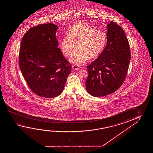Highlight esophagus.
<instances>
[{
  "label": "esophagus",
  "mask_w": 153,
  "mask_h": 153,
  "mask_svg": "<svg viewBox=\"0 0 153 153\" xmlns=\"http://www.w3.org/2000/svg\"><path fill=\"white\" fill-rule=\"evenodd\" d=\"M72 69L73 70H78L79 66L78 65H72Z\"/></svg>",
  "instance_id": "esophagus-1"
}]
</instances>
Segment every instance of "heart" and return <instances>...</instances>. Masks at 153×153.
<instances>
[{
    "instance_id": "heart-1",
    "label": "heart",
    "mask_w": 153,
    "mask_h": 153,
    "mask_svg": "<svg viewBox=\"0 0 153 153\" xmlns=\"http://www.w3.org/2000/svg\"><path fill=\"white\" fill-rule=\"evenodd\" d=\"M107 40V35L102 31L87 25H77L63 38L61 49L65 56L70 57L77 45V49L70 61L78 65L86 62L88 59L98 58L105 48Z\"/></svg>"
}]
</instances>
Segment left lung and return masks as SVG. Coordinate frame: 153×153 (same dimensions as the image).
<instances>
[{
    "label": "left lung",
    "instance_id": "left-lung-1",
    "mask_svg": "<svg viewBox=\"0 0 153 153\" xmlns=\"http://www.w3.org/2000/svg\"><path fill=\"white\" fill-rule=\"evenodd\" d=\"M107 45L97 59L87 66L85 85L95 97L111 94L125 80L131 59L130 48L123 29L116 23L107 25Z\"/></svg>",
    "mask_w": 153,
    "mask_h": 153
}]
</instances>
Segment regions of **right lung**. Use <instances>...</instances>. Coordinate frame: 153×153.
<instances>
[{"mask_svg": "<svg viewBox=\"0 0 153 153\" xmlns=\"http://www.w3.org/2000/svg\"><path fill=\"white\" fill-rule=\"evenodd\" d=\"M58 29L50 23L33 27L21 43L19 66L23 76L33 92L44 98L60 95L71 71V65L58 48Z\"/></svg>", "mask_w": 153, "mask_h": 153, "instance_id": "1", "label": "right lung"}]
</instances>
